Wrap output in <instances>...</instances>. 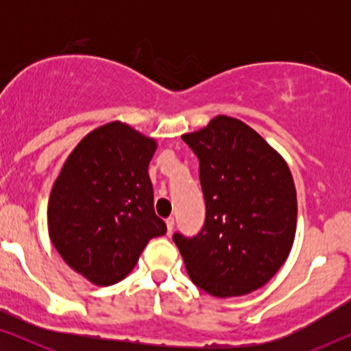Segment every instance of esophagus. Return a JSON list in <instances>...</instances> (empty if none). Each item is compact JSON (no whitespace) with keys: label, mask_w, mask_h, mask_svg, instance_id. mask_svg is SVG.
Segmentation results:
<instances>
[{"label":"esophagus","mask_w":351,"mask_h":351,"mask_svg":"<svg viewBox=\"0 0 351 351\" xmlns=\"http://www.w3.org/2000/svg\"><path fill=\"white\" fill-rule=\"evenodd\" d=\"M174 223H176L174 217H169V219H166V227H167V233H171V232H172V228H174Z\"/></svg>","instance_id":"esophagus-1"}]
</instances>
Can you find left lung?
Instances as JSON below:
<instances>
[{
    "label": "left lung",
    "instance_id": "8db88e82",
    "mask_svg": "<svg viewBox=\"0 0 351 351\" xmlns=\"http://www.w3.org/2000/svg\"><path fill=\"white\" fill-rule=\"evenodd\" d=\"M182 141L198 156L206 220L195 237L172 239L199 289L222 299L249 294L276 275L294 243L289 167L252 128L225 114Z\"/></svg>",
    "mask_w": 351,
    "mask_h": 351
}]
</instances>
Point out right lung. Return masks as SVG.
<instances>
[{"label":"right lung","instance_id":"1","mask_svg":"<svg viewBox=\"0 0 351 351\" xmlns=\"http://www.w3.org/2000/svg\"><path fill=\"white\" fill-rule=\"evenodd\" d=\"M156 142L113 121L94 129L66 158L47 206L51 241L90 282L110 286L132 270L152 238L155 214L148 165Z\"/></svg>","mask_w":351,"mask_h":351}]
</instances>
